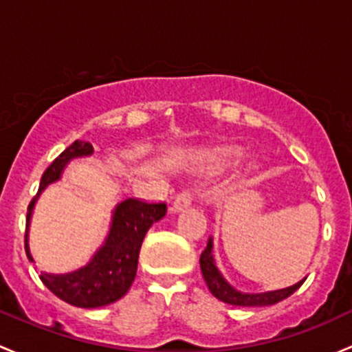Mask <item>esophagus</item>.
I'll return each mask as SVG.
<instances>
[{"mask_svg":"<svg viewBox=\"0 0 352 352\" xmlns=\"http://www.w3.org/2000/svg\"><path fill=\"white\" fill-rule=\"evenodd\" d=\"M191 200H193V193L190 190H183L179 195L176 197L175 203L171 205V212H181L183 208H188L191 205Z\"/></svg>","mask_w":352,"mask_h":352,"instance_id":"1","label":"esophagus"}]
</instances>
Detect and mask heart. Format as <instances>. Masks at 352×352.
<instances>
[{"label":"heart","instance_id":"obj_1","mask_svg":"<svg viewBox=\"0 0 352 352\" xmlns=\"http://www.w3.org/2000/svg\"><path fill=\"white\" fill-rule=\"evenodd\" d=\"M237 154L235 149H223V151H217V152H203L200 155V162L203 166H212V164H219L222 162L223 159L232 157V155Z\"/></svg>","mask_w":352,"mask_h":352}]
</instances>
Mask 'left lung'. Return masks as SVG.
I'll return each mask as SVG.
<instances>
[{"mask_svg":"<svg viewBox=\"0 0 352 352\" xmlns=\"http://www.w3.org/2000/svg\"><path fill=\"white\" fill-rule=\"evenodd\" d=\"M212 239L206 244L205 251L200 256V266L203 278H205L206 286H208L210 293H212L215 298L222 300V302L230 303V305H239V307H266V305H274V303L281 302V300L288 298L292 293H295L296 289L302 286L305 280H302L300 283L289 286L285 289H276V292H267V293H256V295H249V293H241L237 289H234L232 286L223 280L222 274L217 270L215 263H213L212 256Z\"/></svg>","mask_w":352,"mask_h":352,"instance_id":"obj_1","label":"left lung"}]
</instances>
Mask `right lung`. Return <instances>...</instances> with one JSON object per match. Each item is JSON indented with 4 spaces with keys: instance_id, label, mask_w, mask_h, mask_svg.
I'll return each mask as SVG.
<instances>
[{
    "instance_id": "1",
    "label": "right lung",
    "mask_w": 352,
    "mask_h": 352,
    "mask_svg": "<svg viewBox=\"0 0 352 352\" xmlns=\"http://www.w3.org/2000/svg\"><path fill=\"white\" fill-rule=\"evenodd\" d=\"M89 154H93L91 144L74 140L43 171L37 197L47 184L59 179L67 161H71L72 157ZM37 197L32 198L30 205H28L27 227ZM166 212H168V206L164 201L154 203L139 200V198H129V200L122 201L115 208L107 242L89 261V264L69 274L41 273L42 283L63 302L81 307V309H96V307H104L117 302L129 292L130 285L135 278L140 245H142L147 230L152 223L161 220ZM27 237L28 235L25 232V252H27L28 259L34 261L28 251Z\"/></svg>"
}]
</instances>
